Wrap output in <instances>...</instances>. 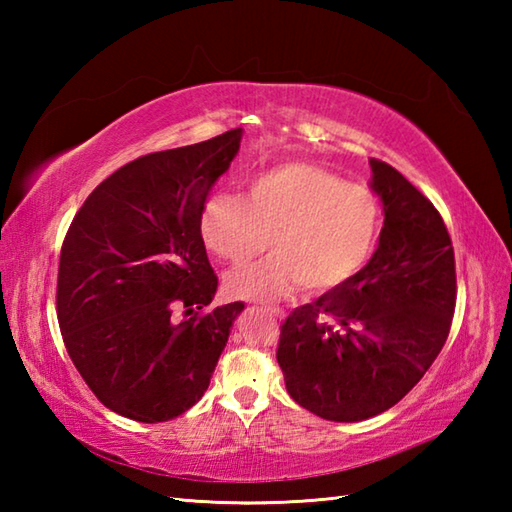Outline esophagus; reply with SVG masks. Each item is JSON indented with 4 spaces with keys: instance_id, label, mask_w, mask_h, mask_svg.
Masks as SVG:
<instances>
[{
    "instance_id": "obj_1",
    "label": "esophagus",
    "mask_w": 512,
    "mask_h": 512,
    "mask_svg": "<svg viewBox=\"0 0 512 512\" xmlns=\"http://www.w3.org/2000/svg\"><path fill=\"white\" fill-rule=\"evenodd\" d=\"M264 310L273 314L275 319H284V310H279V308H270V306H268V308H264Z\"/></svg>"
}]
</instances>
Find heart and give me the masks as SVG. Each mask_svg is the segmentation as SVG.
<instances>
[{
	"instance_id": "b5f03b06",
	"label": "heart",
	"mask_w": 512,
	"mask_h": 512,
	"mask_svg": "<svg viewBox=\"0 0 512 512\" xmlns=\"http://www.w3.org/2000/svg\"><path fill=\"white\" fill-rule=\"evenodd\" d=\"M380 228L383 206L372 189L308 162L257 173L246 198L213 195L200 220L206 248L231 266L275 248L224 279L228 295L248 301L286 297L297 286L303 295H323L347 284L372 257Z\"/></svg>"
}]
</instances>
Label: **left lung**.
<instances>
[{"mask_svg":"<svg viewBox=\"0 0 512 512\" xmlns=\"http://www.w3.org/2000/svg\"><path fill=\"white\" fill-rule=\"evenodd\" d=\"M385 224L376 253L347 284L281 325L277 363L292 400L319 418L358 422L394 407L436 361L455 312V255L438 213L372 158Z\"/></svg>","mask_w":512,"mask_h":512,"instance_id":"left-lung-1","label":"left lung"}]
</instances>
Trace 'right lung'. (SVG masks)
I'll list each match as a JSON object with an SVG mask.
<instances>
[{"mask_svg": "<svg viewBox=\"0 0 512 512\" xmlns=\"http://www.w3.org/2000/svg\"><path fill=\"white\" fill-rule=\"evenodd\" d=\"M242 129L156 151L96 187L65 233L57 317L74 367L107 409L167 422L211 383L244 310L200 314L217 290L200 220L215 180L231 167ZM185 308V319L170 317Z\"/></svg>", "mask_w": 512, "mask_h": 512, "instance_id": "1", "label": "right lung"}]
</instances>
